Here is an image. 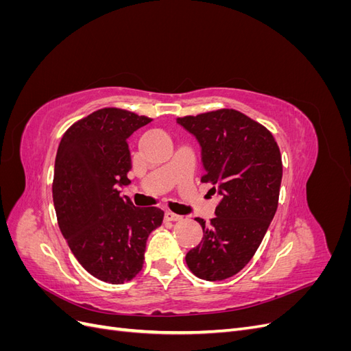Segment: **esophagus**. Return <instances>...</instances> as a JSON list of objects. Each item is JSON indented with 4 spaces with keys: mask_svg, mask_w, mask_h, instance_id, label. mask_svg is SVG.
<instances>
[{
    "mask_svg": "<svg viewBox=\"0 0 351 351\" xmlns=\"http://www.w3.org/2000/svg\"><path fill=\"white\" fill-rule=\"evenodd\" d=\"M164 218H165V221H171V222H178V221L183 219V217L176 215V214H173V212H165Z\"/></svg>",
    "mask_w": 351,
    "mask_h": 351,
    "instance_id": "esophagus-1",
    "label": "esophagus"
}]
</instances>
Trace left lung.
<instances>
[{
  "instance_id": "8db88e82",
  "label": "left lung",
  "mask_w": 351,
  "mask_h": 351,
  "mask_svg": "<svg viewBox=\"0 0 351 351\" xmlns=\"http://www.w3.org/2000/svg\"><path fill=\"white\" fill-rule=\"evenodd\" d=\"M177 123L200 145L205 176L221 200L204 239L186 254L189 269L206 281L240 272L256 253L278 208L282 162L269 130L236 110H218Z\"/></svg>"
}]
</instances>
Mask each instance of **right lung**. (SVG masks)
I'll return each mask as SVG.
<instances>
[{"mask_svg": "<svg viewBox=\"0 0 351 351\" xmlns=\"http://www.w3.org/2000/svg\"><path fill=\"white\" fill-rule=\"evenodd\" d=\"M152 120L102 108L74 123L60 142L52 199L62 236L95 278L124 284L141 272L146 240L162 224L155 206L136 208L120 187L129 186L127 139Z\"/></svg>", "mask_w": 351, "mask_h": 351, "instance_id": "add662e5", "label": "right lung"}]
</instances>
